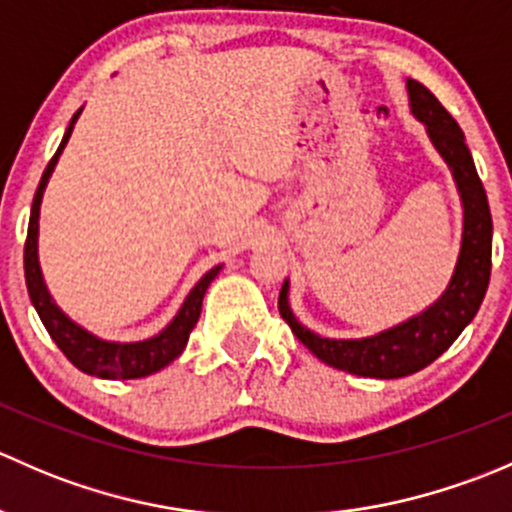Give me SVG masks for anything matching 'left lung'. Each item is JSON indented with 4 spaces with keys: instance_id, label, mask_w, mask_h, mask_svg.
<instances>
[{
    "instance_id": "obj_1",
    "label": "left lung",
    "mask_w": 512,
    "mask_h": 512,
    "mask_svg": "<svg viewBox=\"0 0 512 512\" xmlns=\"http://www.w3.org/2000/svg\"><path fill=\"white\" fill-rule=\"evenodd\" d=\"M406 91H409L411 113L426 126L433 148L446 160L461 195V250L446 289L423 312L361 339L319 337L304 327L289 307V280L282 285L280 302H277L282 319L289 324L294 337L319 361L349 374L374 376V379H401L436 361L473 322L490 282L493 220L476 163L466 146V136L426 86L406 79Z\"/></svg>"
}]
</instances>
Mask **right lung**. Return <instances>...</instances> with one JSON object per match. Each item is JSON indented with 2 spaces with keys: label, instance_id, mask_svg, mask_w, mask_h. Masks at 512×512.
<instances>
[{
  "label": "right lung",
  "instance_id": "obj_1",
  "mask_svg": "<svg viewBox=\"0 0 512 512\" xmlns=\"http://www.w3.org/2000/svg\"><path fill=\"white\" fill-rule=\"evenodd\" d=\"M81 111H84V108H79V111L74 113V118H71L69 128H66L64 138H61L59 151H56L54 158L49 160V165H46L44 175H41L39 180V188H36L32 218H29L27 245H24V277H27L29 297H32V304L36 314H39V319L44 322L46 332L51 334L56 347L66 354V359H69L76 369H81L84 374L98 376V379H141V376L156 374V371L168 366L170 361L178 359V356L183 354L190 332H193V327L198 324L205 292H208L210 282L220 275L223 265L205 272L198 280V285L190 289L185 302L180 304L178 314H175L158 334L141 339V342H108V339L96 337L89 329L76 324L74 319L54 302V297H51L49 287H46L44 282V272H41L39 265V208L41 198H44L46 183H49L56 163H59L61 151H64L66 143H69L71 131H74V123L79 121Z\"/></svg>",
  "mask_w": 512,
  "mask_h": 512
}]
</instances>
